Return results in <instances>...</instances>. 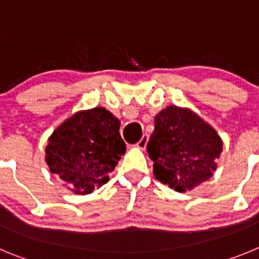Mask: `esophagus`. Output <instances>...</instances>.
Returning <instances> with one entry per match:
<instances>
[{
  "label": "esophagus",
  "mask_w": 259,
  "mask_h": 259,
  "mask_svg": "<svg viewBox=\"0 0 259 259\" xmlns=\"http://www.w3.org/2000/svg\"><path fill=\"white\" fill-rule=\"evenodd\" d=\"M147 142H149V136H147V135H144V136L141 137V140H140V141L136 144V146L139 147V149L145 150V149H146Z\"/></svg>",
  "instance_id": "34e87169"
}]
</instances>
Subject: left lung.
<instances>
[{
    "label": "left lung",
    "instance_id": "8db88e82",
    "mask_svg": "<svg viewBox=\"0 0 259 259\" xmlns=\"http://www.w3.org/2000/svg\"><path fill=\"white\" fill-rule=\"evenodd\" d=\"M223 140L215 128L188 108L170 105L155 115L147 144L154 176L177 192L192 191L212 177Z\"/></svg>",
    "mask_w": 259,
    "mask_h": 259
}]
</instances>
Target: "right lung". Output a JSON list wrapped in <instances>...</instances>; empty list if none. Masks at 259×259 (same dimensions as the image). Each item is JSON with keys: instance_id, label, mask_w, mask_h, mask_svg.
Instances as JSON below:
<instances>
[{"instance_id": "right-lung-1", "label": "right lung", "mask_w": 259, "mask_h": 259, "mask_svg": "<svg viewBox=\"0 0 259 259\" xmlns=\"http://www.w3.org/2000/svg\"><path fill=\"white\" fill-rule=\"evenodd\" d=\"M120 122L103 107L80 110L49 136L46 162L75 194L93 193L109 181L125 144Z\"/></svg>"}]
</instances>
